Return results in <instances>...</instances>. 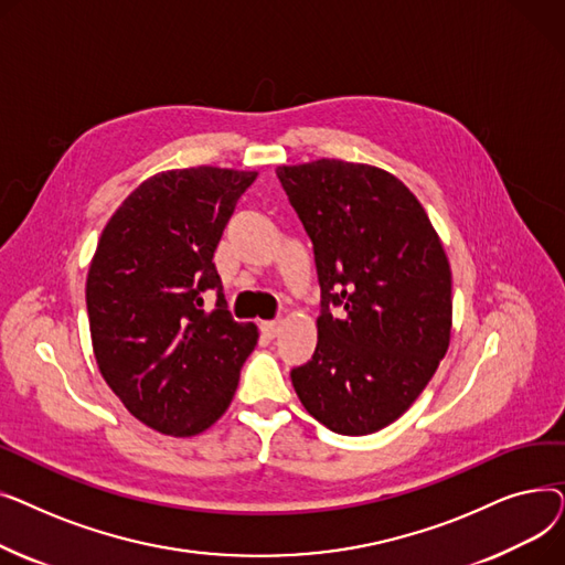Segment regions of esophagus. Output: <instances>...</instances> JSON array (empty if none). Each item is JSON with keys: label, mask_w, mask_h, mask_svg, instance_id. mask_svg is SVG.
Returning a JSON list of instances; mask_svg holds the SVG:
<instances>
[{"label": "esophagus", "mask_w": 565, "mask_h": 565, "mask_svg": "<svg viewBox=\"0 0 565 565\" xmlns=\"http://www.w3.org/2000/svg\"><path fill=\"white\" fill-rule=\"evenodd\" d=\"M260 334L265 339H275L279 334V322L277 320H265L260 322Z\"/></svg>", "instance_id": "1"}]
</instances>
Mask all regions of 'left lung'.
<instances>
[{"instance_id":"obj_1","label":"left lung","mask_w":565,"mask_h":565,"mask_svg":"<svg viewBox=\"0 0 565 565\" xmlns=\"http://www.w3.org/2000/svg\"><path fill=\"white\" fill-rule=\"evenodd\" d=\"M313 243L318 343L290 371L302 405L339 435L394 424L451 341V267L424 205L390 171L322 158L277 167Z\"/></svg>"}]
</instances>
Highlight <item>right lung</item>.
<instances>
[{
    "label": "right lung",
    "mask_w": 565,
    "mask_h": 565,
    "mask_svg": "<svg viewBox=\"0 0 565 565\" xmlns=\"http://www.w3.org/2000/svg\"><path fill=\"white\" fill-rule=\"evenodd\" d=\"M256 171L190 167L143 181L111 215L86 277L98 369L135 419L162 435L211 428L258 341L226 309L213 254ZM218 290L213 312L202 292Z\"/></svg>",
    "instance_id": "right-lung-1"
}]
</instances>
